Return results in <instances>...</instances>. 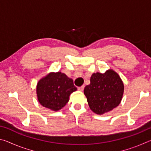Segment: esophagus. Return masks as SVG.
<instances>
[{
  "mask_svg": "<svg viewBox=\"0 0 151 151\" xmlns=\"http://www.w3.org/2000/svg\"><path fill=\"white\" fill-rule=\"evenodd\" d=\"M84 88H85V86H84V85L81 86H80V87L78 88V90L80 91H83L84 90Z\"/></svg>",
  "mask_w": 151,
  "mask_h": 151,
  "instance_id": "1",
  "label": "esophagus"
}]
</instances>
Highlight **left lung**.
Segmentation results:
<instances>
[{
	"mask_svg": "<svg viewBox=\"0 0 151 151\" xmlns=\"http://www.w3.org/2000/svg\"><path fill=\"white\" fill-rule=\"evenodd\" d=\"M123 92V83L118 74L112 70L103 74H93L91 84L84 89L89 107L99 114L112 111L118 106Z\"/></svg>",
	"mask_w": 151,
	"mask_h": 151,
	"instance_id": "left-lung-1",
	"label": "left lung"
}]
</instances>
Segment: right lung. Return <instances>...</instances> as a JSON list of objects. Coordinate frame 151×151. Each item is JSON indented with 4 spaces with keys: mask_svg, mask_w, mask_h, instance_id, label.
<instances>
[{
    "mask_svg": "<svg viewBox=\"0 0 151 151\" xmlns=\"http://www.w3.org/2000/svg\"><path fill=\"white\" fill-rule=\"evenodd\" d=\"M76 91L73 79L60 72L50 73L39 81L37 94L43 106L57 111L66 105L70 94Z\"/></svg>",
    "mask_w": 151,
    "mask_h": 151,
    "instance_id": "obj_1",
    "label": "right lung"
}]
</instances>
